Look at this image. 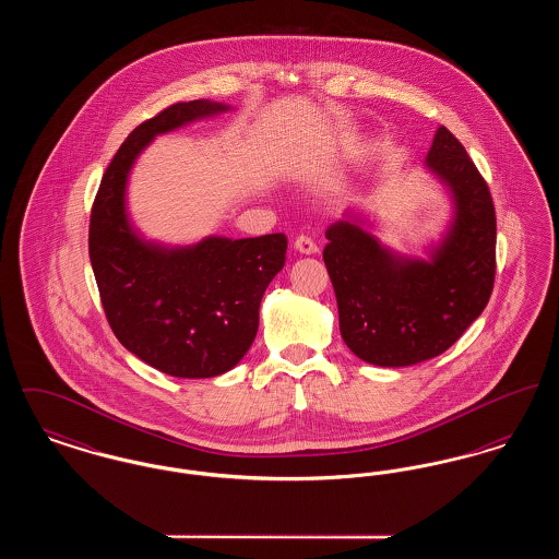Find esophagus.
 I'll return each mask as SVG.
<instances>
[{
  "label": "esophagus",
  "mask_w": 559,
  "mask_h": 559,
  "mask_svg": "<svg viewBox=\"0 0 559 559\" xmlns=\"http://www.w3.org/2000/svg\"><path fill=\"white\" fill-rule=\"evenodd\" d=\"M293 247H295V251H299V253H304V255H314V253H319V245L310 239V237H306V235L297 237L295 242H293Z\"/></svg>",
  "instance_id": "esophagus-1"
}]
</instances>
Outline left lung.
Here are the masks:
<instances>
[{
    "label": "left lung",
    "instance_id": "left-lung-1",
    "mask_svg": "<svg viewBox=\"0 0 559 559\" xmlns=\"http://www.w3.org/2000/svg\"><path fill=\"white\" fill-rule=\"evenodd\" d=\"M426 167L451 197V224L408 258L381 245L358 213H344L324 233L340 331L346 346L377 367H411L440 356L486 308L495 285L497 217L490 190L463 144L444 126Z\"/></svg>",
    "mask_w": 559,
    "mask_h": 559
}]
</instances>
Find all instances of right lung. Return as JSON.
<instances>
[{
  "instance_id": "add662e5",
  "label": "right lung",
  "mask_w": 559,
  "mask_h": 559,
  "mask_svg": "<svg viewBox=\"0 0 559 559\" xmlns=\"http://www.w3.org/2000/svg\"><path fill=\"white\" fill-rule=\"evenodd\" d=\"M228 108L190 100L140 123L108 163L90 217V262L115 337L171 377L205 379L237 367L255 340L264 292L285 266L281 233L169 247L144 239L130 219L126 194L140 153L160 133Z\"/></svg>"
}]
</instances>
